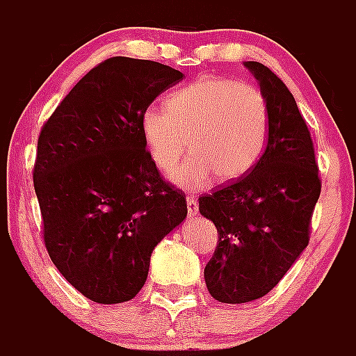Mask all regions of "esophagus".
Masks as SVG:
<instances>
[{
    "instance_id": "obj_1",
    "label": "esophagus",
    "mask_w": 356,
    "mask_h": 356,
    "mask_svg": "<svg viewBox=\"0 0 356 356\" xmlns=\"http://www.w3.org/2000/svg\"><path fill=\"white\" fill-rule=\"evenodd\" d=\"M187 210H188V216H196L200 212V205H197L196 197L188 196L187 197Z\"/></svg>"
}]
</instances>
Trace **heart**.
Here are the masks:
<instances>
[{
	"label": "heart",
	"mask_w": 356,
	"mask_h": 356,
	"mask_svg": "<svg viewBox=\"0 0 356 356\" xmlns=\"http://www.w3.org/2000/svg\"><path fill=\"white\" fill-rule=\"evenodd\" d=\"M140 131L156 168L171 172L193 147L172 180L203 188L235 180L257 165L269 139V106L259 87L226 76H201L169 94L168 105H151Z\"/></svg>",
	"instance_id": "1"
}]
</instances>
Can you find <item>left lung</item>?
<instances>
[{
    "label": "left lung",
    "mask_w": 356,
    "mask_h": 356,
    "mask_svg": "<svg viewBox=\"0 0 356 356\" xmlns=\"http://www.w3.org/2000/svg\"><path fill=\"white\" fill-rule=\"evenodd\" d=\"M269 106V139L251 171L200 197V212L217 228L205 267L210 296L248 303L276 287L310 241L321 194L310 131L287 85L260 62H244Z\"/></svg>",
    "instance_id": "8db88e82"
}]
</instances>
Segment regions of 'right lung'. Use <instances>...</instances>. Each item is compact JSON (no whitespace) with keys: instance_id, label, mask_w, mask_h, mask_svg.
<instances>
[{"instance_id":"1","label":"right lung","mask_w":356,"mask_h":356,"mask_svg":"<svg viewBox=\"0 0 356 356\" xmlns=\"http://www.w3.org/2000/svg\"><path fill=\"white\" fill-rule=\"evenodd\" d=\"M184 80L169 65L114 56L90 69L44 122L33 187L49 259L102 305L134 300L155 246L187 217L185 194L146 151L140 115Z\"/></svg>"}]
</instances>
